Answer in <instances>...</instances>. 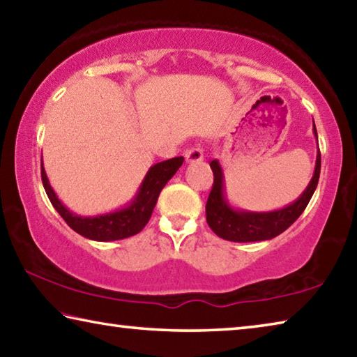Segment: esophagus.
I'll use <instances>...</instances> for the list:
<instances>
[{"label":"esophagus","mask_w":357,"mask_h":357,"mask_svg":"<svg viewBox=\"0 0 357 357\" xmlns=\"http://www.w3.org/2000/svg\"><path fill=\"white\" fill-rule=\"evenodd\" d=\"M203 158H204V154H203V150H201L199 145H193L185 151V160L190 162V164L192 162L203 160Z\"/></svg>","instance_id":"1"}]
</instances>
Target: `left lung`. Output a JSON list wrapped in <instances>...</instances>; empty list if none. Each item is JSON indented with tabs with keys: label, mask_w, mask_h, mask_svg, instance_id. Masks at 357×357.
<instances>
[{
	"label": "left lung",
	"mask_w": 357,
	"mask_h": 357,
	"mask_svg": "<svg viewBox=\"0 0 357 357\" xmlns=\"http://www.w3.org/2000/svg\"><path fill=\"white\" fill-rule=\"evenodd\" d=\"M314 134L317 142H319L315 123ZM320 167L321 156L319 150V153H317L314 176L310 179L306 190L301 193V197L291 204L273 212H246L234 209L226 201L222 167H220L218 160H212L211 168L213 172V184L206 203L207 225L211 226V229L218 237L229 242H261L270 241V238L280 236L291 223H295V220L306 209V206L309 204V201L317 189V184H319Z\"/></svg>",
	"instance_id": "1"
}]
</instances>
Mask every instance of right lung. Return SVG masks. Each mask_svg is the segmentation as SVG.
Wrapping results in <instances>:
<instances>
[{"instance_id":"right-lung-1","label":"right lung","mask_w":357,"mask_h":357,"mask_svg":"<svg viewBox=\"0 0 357 357\" xmlns=\"http://www.w3.org/2000/svg\"><path fill=\"white\" fill-rule=\"evenodd\" d=\"M184 158H173L159 164H154L148 170L145 179L142 181L137 195L126 207L120 211H115L105 215L96 217H81L70 212L66 206L61 203V199L56 197L54 190L51 189L48 183L47 173L42 164V183L45 192L54 206V209L61 213V217L66 220V223L77 234L90 238L96 242H112L121 241V238L131 237L139 234L145 228L148 220L151 218L154 206L158 203L159 193L164 189L165 184L173 178V174L183 165Z\"/></svg>"}]
</instances>
